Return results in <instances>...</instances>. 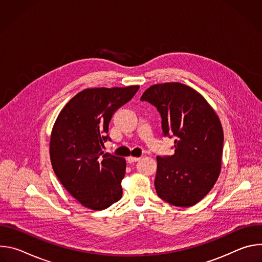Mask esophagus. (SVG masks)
<instances>
[{
    "instance_id": "esophagus-1",
    "label": "esophagus",
    "mask_w": 262,
    "mask_h": 262,
    "mask_svg": "<svg viewBox=\"0 0 262 262\" xmlns=\"http://www.w3.org/2000/svg\"><path fill=\"white\" fill-rule=\"evenodd\" d=\"M140 160V158H137V157H128L127 158V162L128 163H134V162H138Z\"/></svg>"
}]
</instances>
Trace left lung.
Returning <instances> with one entry per match:
<instances>
[{"label": "left lung", "mask_w": 262, "mask_h": 262, "mask_svg": "<svg viewBox=\"0 0 262 262\" xmlns=\"http://www.w3.org/2000/svg\"><path fill=\"white\" fill-rule=\"evenodd\" d=\"M141 100L160 112L164 136L175 137L174 155L157 157L158 196L174 206L195 205L221 172L224 134L217 115L199 92L177 82L152 85Z\"/></svg>", "instance_id": "left-lung-1"}]
</instances>
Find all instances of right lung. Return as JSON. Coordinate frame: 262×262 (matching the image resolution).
Masks as SVG:
<instances>
[{
    "mask_svg": "<svg viewBox=\"0 0 262 262\" xmlns=\"http://www.w3.org/2000/svg\"><path fill=\"white\" fill-rule=\"evenodd\" d=\"M139 86L88 88L61 110L52 129L50 157L55 174L83 206L102 210L122 197L126 162L102 151L108 123Z\"/></svg>",
    "mask_w": 262,
    "mask_h": 262,
    "instance_id": "obj_1",
    "label": "right lung"
}]
</instances>
